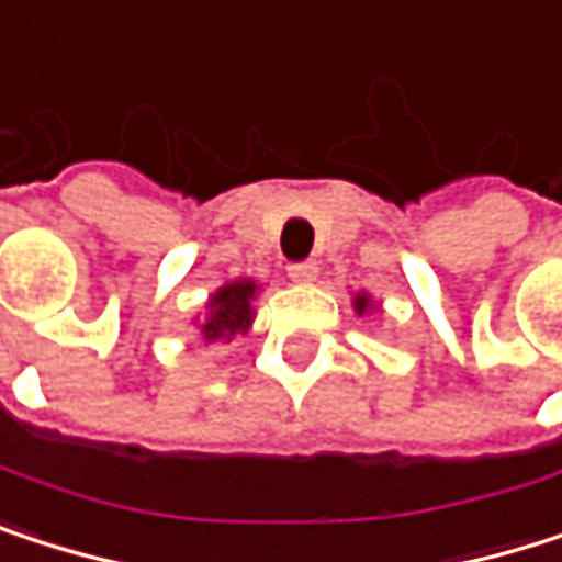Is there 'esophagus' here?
<instances>
[{
  "mask_svg": "<svg viewBox=\"0 0 562 562\" xmlns=\"http://www.w3.org/2000/svg\"><path fill=\"white\" fill-rule=\"evenodd\" d=\"M288 278L297 281V284H307V281L317 278V265H314V261H297V265L288 268Z\"/></svg>",
  "mask_w": 562,
  "mask_h": 562,
  "instance_id": "obj_1",
  "label": "esophagus"
}]
</instances>
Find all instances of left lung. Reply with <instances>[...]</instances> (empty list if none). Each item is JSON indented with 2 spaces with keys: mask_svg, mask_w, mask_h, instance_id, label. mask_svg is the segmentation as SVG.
<instances>
[{
  "mask_svg": "<svg viewBox=\"0 0 562 562\" xmlns=\"http://www.w3.org/2000/svg\"><path fill=\"white\" fill-rule=\"evenodd\" d=\"M353 307H357V314H367V311L373 307V301H370V294H357V301H353Z\"/></svg>",
  "mask_w": 562,
  "mask_h": 562,
  "instance_id": "obj_1",
  "label": "left lung"
}]
</instances>
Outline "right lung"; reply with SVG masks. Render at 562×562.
I'll return each instance as SVG.
<instances>
[{
    "mask_svg": "<svg viewBox=\"0 0 562 562\" xmlns=\"http://www.w3.org/2000/svg\"><path fill=\"white\" fill-rule=\"evenodd\" d=\"M255 291H258V284L248 281V278L232 281V284H222L209 297V304H205L209 314L199 324L202 340L212 344V340H232L235 334H245L251 327V321H255V307H251Z\"/></svg>",
    "mask_w": 562,
    "mask_h": 562,
    "instance_id": "add662e5",
    "label": "right lung"
}]
</instances>
